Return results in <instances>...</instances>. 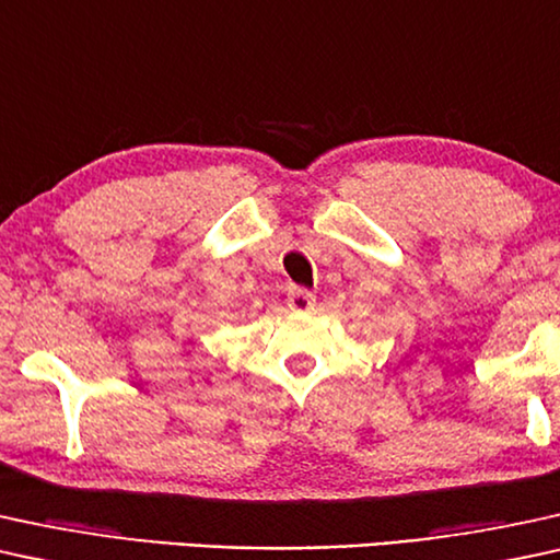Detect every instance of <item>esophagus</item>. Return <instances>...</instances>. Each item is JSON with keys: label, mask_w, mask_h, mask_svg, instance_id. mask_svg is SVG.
<instances>
[{"label": "esophagus", "mask_w": 560, "mask_h": 560, "mask_svg": "<svg viewBox=\"0 0 560 560\" xmlns=\"http://www.w3.org/2000/svg\"><path fill=\"white\" fill-rule=\"evenodd\" d=\"M287 304L296 315H304V312L315 310V294L307 292V289H292L287 296Z\"/></svg>", "instance_id": "34e87169"}]
</instances>
